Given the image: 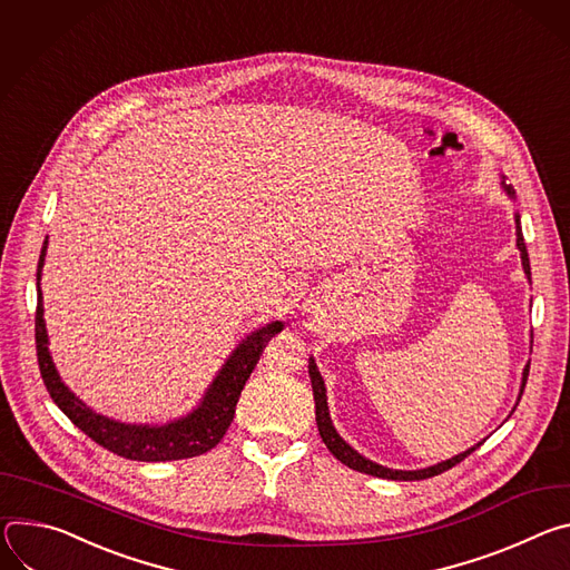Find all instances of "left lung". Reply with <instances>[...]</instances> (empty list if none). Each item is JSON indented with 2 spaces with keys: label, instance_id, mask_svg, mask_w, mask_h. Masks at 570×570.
<instances>
[{
  "label": "left lung",
  "instance_id": "1",
  "mask_svg": "<svg viewBox=\"0 0 570 570\" xmlns=\"http://www.w3.org/2000/svg\"><path fill=\"white\" fill-rule=\"evenodd\" d=\"M502 189L508 193L510 199H517V193L514 187L504 183L502 178ZM517 246L521 250V263H523V272L528 276V281H532V272H530V258H528V248H525V239H523V230H521V215L517 213ZM307 371H309V381H312V394H314V414H317V428H320V434L324 439L326 449L342 462L346 464L348 469L353 471H360V473H366V475H375V478H385V480H425V478H432V475H439L444 473L449 469H453L455 464H460L464 458H469L480 444L471 446L469 451L446 460V462H439L434 466H428V469H419V471H396V469H387V466H381L375 464L371 460H366L364 455H360L355 449H351L346 441L337 434L333 421H331V412H328V403H326V385H324V377L317 368V362H314V357H309V364H307ZM528 373H530V364H525L523 368V383H521V394L525 390V383H528Z\"/></svg>",
  "mask_w": 570,
  "mask_h": 570
}]
</instances>
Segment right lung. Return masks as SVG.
<instances>
[{"instance_id":"obj_1","label":"right lung","mask_w":570,"mask_h":570,"mask_svg":"<svg viewBox=\"0 0 570 570\" xmlns=\"http://www.w3.org/2000/svg\"><path fill=\"white\" fill-rule=\"evenodd\" d=\"M47 256V239L40 250L38 261V307H36V351H38V366L42 383L51 396V401L62 410L79 430H83L92 441L106 451L136 460V462H171V460H187L197 458L215 449L222 436L226 434L239 394L248 381L253 366L258 364L265 344L283 331V322H272L258 331L246 335L237 348L228 355L219 373L215 375L213 385L206 390L202 403L180 419H174L163 425L149 423H121L97 414L90 410L81 399H77L53 366L49 355V337L45 328V307H42V292H40V274Z\"/></svg>"}]
</instances>
